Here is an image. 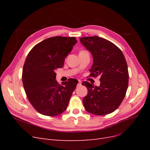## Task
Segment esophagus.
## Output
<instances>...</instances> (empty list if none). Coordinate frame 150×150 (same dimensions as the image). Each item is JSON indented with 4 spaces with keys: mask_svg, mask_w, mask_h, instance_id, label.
<instances>
[{
    "mask_svg": "<svg viewBox=\"0 0 150 150\" xmlns=\"http://www.w3.org/2000/svg\"><path fill=\"white\" fill-rule=\"evenodd\" d=\"M81 83H82L81 80H78V85L81 86Z\"/></svg>",
    "mask_w": 150,
    "mask_h": 150,
    "instance_id": "34e87169",
    "label": "esophagus"
}]
</instances>
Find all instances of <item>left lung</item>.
Returning a JSON list of instances; mask_svg holds the SVG:
<instances>
[{
  "mask_svg": "<svg viewBox=\"0 0 150 150\" xmlns=\"http://www.w3.org/2000/svg\"><path fill=\"white\" fill-rule=\"evenodd\" d=\"M80 39L93 57L89 76H100V86L83 82L88 91L83 99L84 108L97 115L112 113L122 103L128 89L129 74L125 58L119 47L104 38L95 36Z\"/></svg>",
  "mask_w": 150,
  "mask_h": 150,
  "instance_id": "obj_1",
  "label": "left lung"
}]
</instances>
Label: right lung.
<instances>
[{"mask_svg": "<svg viewBox=\"0 0 150 150\" xmlns=\"http://www.w3.org/2000/svg\"><path fill=\"white\" fill-rule=\"evenodd\" d=\"M77 41L75 37L55 36L35 45L22 70V82L31 105L40 114L56 116L64 112L78 81L70 78L59 84L55 71L64 66L65 58Z\"/></svg>", "mask_w": 150, "mask_h": 150, "instance_id": "add662e5", "label": "right lung"}]
</instances>
